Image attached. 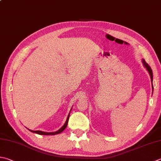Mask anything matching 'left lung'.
I'll use <instances>...</instances> for the list:
<instances>
[{
  "mask_svg": "<svg viewBox=\"0 0 161 161\" xmlns=\"http://www.w3.org/2000/svg\"><path fill=\"white\" fill-rule=\"evenodd\" d=\"M142 63H143V65H144V67L146 68V69L147 70V71L149 72V75H150V77H151V80H152V90L153 91V72H152V68H151V67L150 66L148 65L147 63H146V61H144V60L143 59L142 60Z\"/></svg>",
  "mask_w": 161,
  "mask_h": 161,
  "instance_id": "obj_1",
  "label": "left lung"
}]
</instances>
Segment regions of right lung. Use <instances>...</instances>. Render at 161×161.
<instances>
[{
  "instance_id": "add662e5",
  "label": "right lung",
  "mask_w": 161,
  "mask_h": 161,
  "mask_svg": "<svg viewBox=\"0 0 161 161\" xmlns=\"http://www.w3.org/2000/svg\"><path fill=\"white\" fill-rule=\"evenodd\" d=\"M70 111H71V110H70ZM69 117H70V113H69V114L68 116L67 119H66V121H65V123L64 124V125H63V126L61 128H60L58 130L56 131V132H52V133H47V132H44V131H41V130H29V129H28V130H29L31 132H32V133H37V134H39V135H57V134H59V133H62V132L65 130V128H66V126H67V125H68Z\"/></svg>"
}]
</instances>
